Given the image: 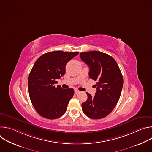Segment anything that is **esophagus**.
<instances>
[{"instance_id": "34e87169", "label": "esophagus", "mask_w": 152, "mask_h": 152, "mask_svg": "<svg viewBox=\"0 0 152 152\" xmlns=\"http://www.w3.org/2000/svg\"><path fill=\"white\" fill-rule=\"evenodd\" d=\"M79 92V91L78 90H77V89H75V94H77V93H78Z\"/></svg>"}]
</instances>
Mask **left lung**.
Masks as SVG:
<instances>
[{"label":"left lung","mask_w":152,"mask_h":152,"mask_svg":"<svg viewBox=\"0 0 152 152\" xmlns=\"http://www.w3.org/2000/svg\"><path fill=\"white\" fill-rule=\"evenodd\" d=\"M81 59L90 67L89 76L97 80L94 97L82 103L83 113L93 119L109 115L116 106L122 90L123 79L117 62L110 55L99 51L81 52Z\"/></svg>","instance_id":"left-lung-1"}]
</instances>
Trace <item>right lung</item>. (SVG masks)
Masks as SVG:
<instances>
[{
  "label": "right lung",
  "instance_id": "obj_1",
  "mask_svg": "<svg viewBox=\"0 0 152 152\" xmlns=\"http://www.w3.org/2000/svg\"><path fill=\"white\" fill-rule=\"evenodd\" d=\"M79 52L54 51L41 55L35 62L28 78L31 101L36 111L42 117L56 119L66 111L74 95L72 88H56V79L66 73L67 63Z\"/></svg>",
  "mask_w": 152,
  "mask_h": 152
}]
</instances>
